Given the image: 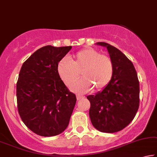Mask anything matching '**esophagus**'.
Segmentation results:
<instances>
[{
	"label": "esophagus",
	"mask_w": 157,
	"mask_h": 157,
	"mask_svg": "<svg viewBox=\"0 0 157 157\" xmlns=\"http://www.w3.org/2000/svg\"><path fill=\"white\" fill-rule=\"evenodd\" d=\"M84 98H85V97H83V96H81V95H76L77 100H81V99H83Z\"/></svg>",
	"instance_id": "obj_1"
}]
</instances>
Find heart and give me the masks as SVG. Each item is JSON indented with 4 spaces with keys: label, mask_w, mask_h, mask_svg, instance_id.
Returning a JSON list of instances; mask_svg holds the SVG:
<instances>
[{
    "label": "heart",
    "mask_w": 157,
    "mask_h": 157,
    "mask_svg": "<svg viewBox=\"0 0 157 157\" xmlns=\"http://www.w3.org/2000/svg\"><path fill=\"white\" fill-rule=\"evenodd\" d=\"M57 73L67 86H73L80 77L73 89L77 93H85L90 90H103L112 80L114 74L112 59L106 55H101L93 48L81 50L71 58V62L63 59L59 62Z\"/></svg>",
    "instance_id": "1"
}]
</instances>
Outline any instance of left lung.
Returning <instances> with one entry per match:
<instances>
[{"mask_svg": "<svg viewBox=\"0 0 157 157\" xmlns=\"http://www.w3.org/2000/svg\"><path fill=\"white\" fill-rule=\"evenodd\" d=\"M107 47L114 64V74L107 86L95 95L87 97L91 123L102 132H115L126 128L138 110L140 85L133 64L121 51L110 44Z\"/></svg>", "mask_w": 157, "mask_h": 157, "instance_id": "8db88e82", "label": "left lung"}]
</instances>
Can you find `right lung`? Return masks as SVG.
<instances>
[{"mask_svg": "<svg viewBox=\"0 0 157 157\" xmlns=\"http://www.w3.org/2000/svg\"><path fill=\"white\" fill-rule=\"evenodd\" d=\"M71 46L40 48L24 62L17 82V102L22 121L40 136L51 137L68 126L76 97L57 73Z\"/></svg>", "mask_w": 157, "mask_h": 157, "instance_id": "add662e5", "label": "right lung"}]
</instances>
